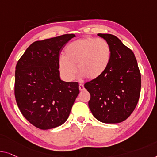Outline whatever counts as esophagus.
Segmentation results:
<instances>
[{
  "label": "esophagus",
  "instance_id": "34e87169",
  "mask_svg": "<svg viewBox=\"0 0 157 157\" xmlns=\"http://www.w3.org/2000/svg\"><path fill=\"white\" fill-rule=\"evenodd\" d=\"M79 90H80V91H84L85 90V86H84L82 84H81V83L79 85Z\"/></svg>",
  "mask_w": 157,
  "mask_h": 157
}]
</instances>
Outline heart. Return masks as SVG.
<instances>
[{"mask_svg": "<svg viewBox=\"0 0 157 157\" xmlns=\"http://www.w3.org/2000/svg\"><path fill=\"white\" fill-rule=\"evenodd\" d=\"M111 51L108 41L102 38L86 37L67 44L64 56L58 59V69L63 78L72 81L78 70L89 79L99 78L108 68Z\"/></svg>", "mask_w": 157, "mask_h": 157, "instance_id": "b5f03b06", "label": "heart"}]
</instances>
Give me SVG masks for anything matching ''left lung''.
I'll use <instances>...</instances> for the list:
<instances>
[{
	"instance_id": "8db88e82",
	"label": "left lung",
	"mask_w": 157,
	"mask_h": 157,
	"mask_svg": "<svg viewBox=\"0 0 157 157\" xmlns=\"http://www.w3.org/2000/svg\"><path fill=\"white\" fill-rule=\"evenodd\" d=\"M98 35L109 44L111 60L104 74L85 84L91 95L89 107L101 122L121 123L131 115L138 103L141 74L134 53L118 37Z\"/></svg>"
}]
</instances>
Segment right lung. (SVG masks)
<instances>
[{"instance_id": "right-lung-1", "label": "right lung", "mask_w": 157, "mask_h": 157, "mask_svg": "<svg viewBox=\"0 0 157 157\" xmlns=\"http://www.w3.org/2000/svg\"><path fill=\"white\" fill-rule=\"evenodd\" d=\"M75 36L63 34L35 41L16 65V102L23 116L39 129L63 124L79 94L78 82L62 81L58 69L60 51Z\"/></svg>"}]
</instances>
